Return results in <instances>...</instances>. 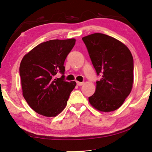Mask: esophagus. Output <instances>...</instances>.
Segmentation results:
<instances>
[{"label":"esophagus","instance_id":"esophagus-1","mask_svg":"<svg viewBox=\"0 0 152 152\" xmlns=\"http://www.w3.org/2000/svg\"><path fill=\"white\" fill-rule=\"evenodd\" d=\"M76 83H77V85H78V86H82V85H83V82H76Z\"/></svg>","mask_w":152,"mask_h":152}]
</instances>
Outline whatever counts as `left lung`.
Listing matches in <instances>:
<instances>
[{"label":"left lung","instance_id":"1","mask_svg":"<svg viewBox=\"0 0 152 152\" xmlns=\"http://www.w3.org/2000/svg\"><path fill=\"white\" fill-rule=\"evenodd\" d=\"M97 75L94 94L89 102L95 109L109 112L119 108L133 84V58L124 44L112 37L94 33L82 38Z\"/></svg>","mask_w":152,"mask_h":152}]
</instances>
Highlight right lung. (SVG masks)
<instances>
[{"label":"right lung","instance_id":"obj_1","mask_svg":"<svg viewBox=\"0 0 152 152\" xmlns=\"http://www.w3.org/2000/svg\"><path fill=\"white\" fill-rule=\"evenodd\" d=\"M76 40H51L38 44L23 58L19 66L23 96L30 107L46 117H55L67 104L76 82L64 81V63ZM60 71L63 76L54 78Z\"/></svg>","mask_w":152,"mask_h":152}]
</instances>
